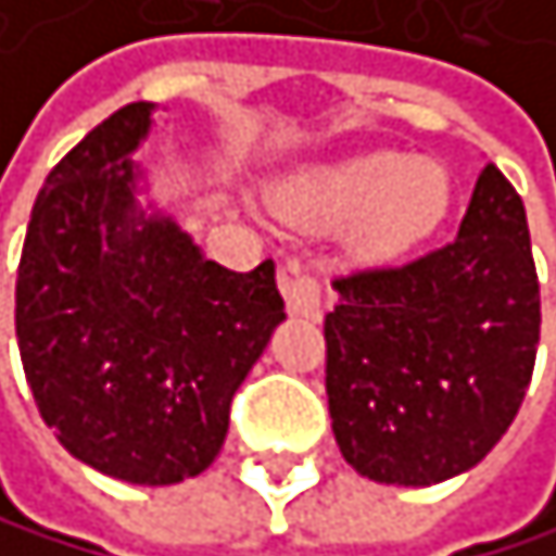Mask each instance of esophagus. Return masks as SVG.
<instances>
[{
	"label": "esophagus",
	"mask_w": 556,
	"mask_h": 556,
	"mask_svg": "<svg viewBox=\"0 0 556 556\" xmlns=\"http://www.w3.org/2000/svg\"><path fill=\"white\" fill-rule=\"evenodd\" d=\"M280 293H283L290 315L311 318V321L321 318V287H318V276L307 273L301 263H287L283 266V273H280Z\"/></svg>",
	"instance_id": "1"
}]
</instances>
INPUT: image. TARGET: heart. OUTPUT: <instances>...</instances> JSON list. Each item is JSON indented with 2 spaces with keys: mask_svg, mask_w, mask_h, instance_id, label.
Wrapping results in <instances>:
<instances>
[{
  "mask_svg": "<svg viewBox=\"0 0 556 556\" xmlns=\"http://www.w3.org/2000/svg\"><path fill=\"white\" fill-rule=\"evenodd\" d=\"M287 207L321 228L353 224L363 252L391 255L422 241L450 211V176L440 162L377 148L293 182Z\"/></svg>",
  "mask_w": 556,
  "mask_h": 556,
  "instance_id": "obj_1",
  "label": "heart"
}]
</instances>
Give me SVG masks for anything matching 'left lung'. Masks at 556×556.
I'll use <instances>...</instances> for the list:
<instances>
[{"label": "left lung", "mask_w": 556, "mask_h": 556, "mask_svg": "<svg viewBox=\"0 0 556 556\" xmlns=\"http://www.w3.org/2000/svg\"><path fill=\"white\" fill-rule=\"evenodd\" d=\"M325 391L363 478L426 488L491 453L526 397L540 283L519 193L484 165L450 245L332 280Z\"/></svg>", "instance_id": "1"}]
</instances>
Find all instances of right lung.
Returning a JSON list of instances; mask_svg holds the SVG:
<instances>
[{"label":"right lung","mask_w":556,"mask_h":556,"mask_svg":"<svg viewBox=\"0 0 556 556\" xmlns=\"http://www.w3.org/2000/svg\"><path fill=\"white\" fill-rule=\"evenodd\" d=\"M155 103L92 127L30 211L16 342L58 443L127 484H179L214 464L231 397L280 325L276 266L231 273L173 217L138 203L130 155Z\"/></svg>","instance_id":"obj_1"}]
</instances>
